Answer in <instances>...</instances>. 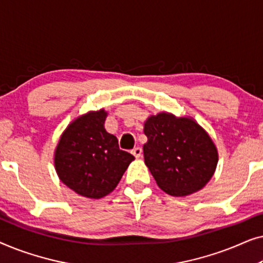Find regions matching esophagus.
<instances>
[{
    "instance_id": "1",
    "label": "esophagus",
    "mask_w": 263,
    "mask_h": 263,
    "mask_svg": "<svg viewBox=\"0 0 263 263\" xmlns=\"http://www.w3.org/2000/svg\"><path fill=\"white\" fill-rule=\"evenodd\" d=\"M132 153H133V156H134L135 158H140V157L142 156V149L140 148V147H135V148L132 151Z\"/></svg>"
}]
</instances>
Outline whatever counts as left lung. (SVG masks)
I'll list each match as a JSON object with an SVG mask.
<instances>
[{"label":"left lung","mask_w":263,"mask_h":263,"mask_svg":"<svg viewBox=\"0 0 263 263\" xmlns=\"http://www.w3.org/2000/svg\"><path fill=\"white\" fill-rule=\"evenodd\" d=\"M145 164L168 195L199 192L214 175L218 151L204 129L190 117L168 112L151 116L143 128Z\"/></svg>","instance_id":"1"}]
</instances>
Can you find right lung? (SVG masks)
Returning a JSON list of instances; mask_svg holds the SVG:
<instances>
[{"label":"right lung","instance_id":"1","mask_svg":"<svg viewBox=\"0 0 263 263\" xmlns=\"http://www.w3.org/2000/svg\"><path fill=\"white\" fill-rule=\"evenodd\" d=\"M106 116L102 109L75 118L55 149L53 160L61 181L89 199H102L112 192L135 159L120 149L116 136L105 130Z\"/></svg>","mask_w":263,"mask_h":263}]
</instances>
